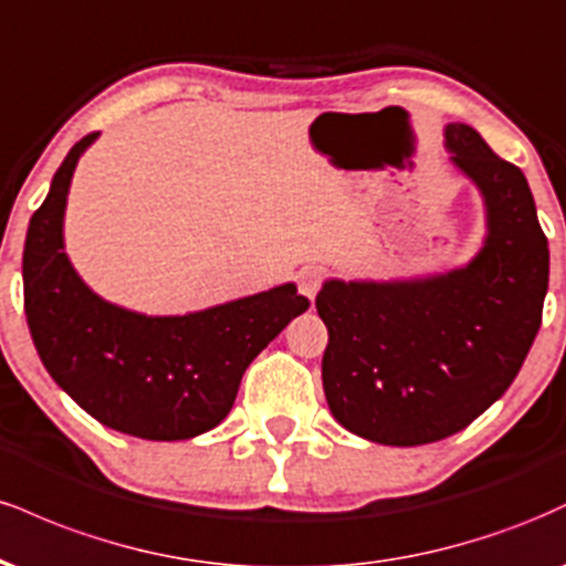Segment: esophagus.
<instances>
[{
	"label": "esophagus",
	"instance_id": "obj_1",
	"mask_svg": "<svg viewBox=\"0 0 566 566\" xmlns=\"http://www.w3.org/2000/svg\"><path fill=\"white\" fill-rule=\"evenodd\" d=\"M322 282H324V269L319 265H305V269L297 274V287L308 301H314L316 292L322 290Z\"/></svg>",
	"mask_w": 566,
	"mask_h": 566
}]
</instances>
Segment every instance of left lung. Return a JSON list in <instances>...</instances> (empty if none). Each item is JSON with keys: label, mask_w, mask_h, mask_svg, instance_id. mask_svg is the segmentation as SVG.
I'll return each mask as SVG.
<instances>
[{"label": "left lung", "mask_w": 566, "mask_h": 566, "mask_svg": "<svg viewBox=\"0 0 566 566\" xmlns=\"http://www.w3.org/2000/svg\"><path fill=\"white\" fill-rule=\"evenodd\" d=\"M444 140L484 197L479 255L412 282L329 279L316 295L329 412L388 447L447 439L495 405L527 359L548 292V239L524 172L469 125H447Z\"/></svg>", "instance_id": "8db88e82"}]
</instances>
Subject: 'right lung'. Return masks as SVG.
I'll return each mask as SVG.
<instances>
[{
	"label": "right lung",
	"mask_w": 566,
	"mask_h": 566,
	"mask_svg": "<svg viewBox=\"0 0 566 566\" xmlns=\"http://www.w3.org/2000/svg\"><path fill=\"white\" fill-rule=\"evenodd\" d=\"M95 138L71 148L25 233L23 305L36 354L97 423L151 441L199 437L231 412L244 369L308 297L282 284L186 316H143L97 297L63 252L71 175Z\"/></svg>",
	"instance_id": "right-lung-1"
}]
</instances>
